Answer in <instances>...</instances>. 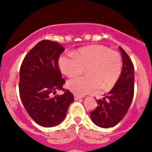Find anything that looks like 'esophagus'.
<instances>
[{
	"label": "esophagus",
	"mask_w": 152,
	"mask_h": 152,
	"mask_svg": "<svg viewBox=\"0 0 152 152\" xmlns=\"http://www.w3.org/2000/svg\"><path fill=\"white\" fill-rule=\"evenodd\" d=\"M74 98H75V100H79V99H81V98H83V96H79V95H74Z\"/></svg>",
	"instance_id": "esophagus-1"
}]
</instances>
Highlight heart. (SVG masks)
Returning a JSON list of instances; mask_svg holds the SVG:
<instances>
[{
	"instance_id": "heart-1",
	"label": "heart",
	"mask_w": 152,
	"mask_h": 152,
	"mask_svg": "<svg viewBox=\"0 0 152 152\" xmlns=\"http://www.w3.org/2000/svg\"><path fill=\"white\" fill-rule=\"evenodd\" d=\"M73 55H62L58 60L61 71L69 78L76 77L86 69L87 76L71 79L67 88L79 96L93 94L102 85L110 88L117 83L122 70V58L118 52L103 45L82 48Z\"/></svg>"
}]
</instances>
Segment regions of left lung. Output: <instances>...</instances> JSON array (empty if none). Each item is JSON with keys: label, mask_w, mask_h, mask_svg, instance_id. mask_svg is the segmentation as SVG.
<instances>
[{"label": "left lung", "mask_w": 152, "mask_h": 152, "mask_svg": "<svg viewBox=\"0 0 152 152\" xmlns=\"http://www.w3.org/2000/svg\"><path fill=\"white\" fill-rule=\"evenodd\" d=\"M123 57V69L118 81L90 113L91 121L98 126L109 128L117 125L127 113L134 95V66L128 54L119 47Z\"/></svg>", "instance_id": "8db88e82"}]
</instances>
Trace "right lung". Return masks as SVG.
<instances>
[{"mask_svg":"<svg viewBox=\"0 0 152 152\" xmlns=\"http://www.w3.org/2000/svg\"><path fill=\"white\" fill-rule=\"evenodd\" d=\"M64 51L57 42L42 40L26 55L20 70V95L23 106L35 123L52 127L62 122L73 95L66 90L64 95H55L63 90L58 60Z\"/></svg>","mask_w":152,"mask_h":152,"instance_id":"obj_1","label":"right lung"}]
</instances>
